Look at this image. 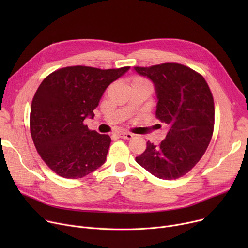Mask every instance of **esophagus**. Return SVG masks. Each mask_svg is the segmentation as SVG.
I'll use <instances>...</instances> for the list:
<instances>
[{
  "label": "esophagus",
  "instance_id": "esophagus-1",
  "mask_svg": "<svg viewBox=\"0 0 248 248\" xmlns=\"http://www.w3.org/2000/svg\"><path fill=\"white\" fill-rule=\"evenodd\" d=\"M117 136H119L120 138L122 139H126V140H131L134 138V135L133 134H129V133H119L117 134Z\"/></svg>",
  "mask_w": 248,
  "mask_h": 248
}]
</instances>
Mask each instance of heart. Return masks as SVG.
Instances as JSON below:
<instances>
[{
    "mask_svg": "<svg viewBox=\"0 0 248 248\" xmlns=\"http://www.w3.org/2000/svg\"><path fill=\"white\" fill-rule=\"evenodd\" d=\"M141 82H147V83H149L146 79H144V78H141V77H135L134 79H133V82H132V83H141Z\"/></svg>",
    "mask_w": 248,
    "mask_h": 248,
    "instance_id": "1",
    "label": "heart"
}]
</instances>
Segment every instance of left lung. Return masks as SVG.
Here are the masks:
<instances>
[{
  "label": "left lung",
  "instance_id": "8db88e82",
  "mask_svg": "<svg viewBox=\"0 0 248 248\" xmlns=\"http://www.w3.org/2000/svg\"><path fill=\"white\" fill-rule=\"evenodd\" d=\"M155 85V116L169 126L159 146L147 142L136 161L157 178L183 177L206 152L214 129V100L204 77L179 63L134 67Z\"/></svg>",
  "mask_w": 248,
  "mask_h": 248
}]
</instances>
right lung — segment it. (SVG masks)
Here are the masks:
<instances>
[{
	"label": "right lung",
	"mask_w": 248,
	"mask_h": 248,
	"mask_svg": "<svg viewBox=\"0 0 248 248\" xmlns=\"http://www.w3.org/2000/svg\"><path fill=\"white\" fill-rule=\"evenodd\" d=\"M129 66L99 69L68 66L49 74L32 100L30 132L42 160L57 175L79 179L106 162L111 139L83 124L108 86Z\"/></svg>",
	"instance_id": "obj_1"
}]
</instances>
